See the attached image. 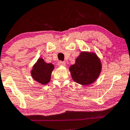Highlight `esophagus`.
Here are the masks:
<instances>
[{
  "mask_svg": "<svg viewBox=\"0 0 130 130\" xmlns=\"http://www.w3.org/2000/svg\"><path fill=\"white\" fill-rule=\"evenodd\" d=\"M58 65L59 66H65L66 65V63L64 62H62V61H59L58 62Z\"/></svg>",
  "mask_w": 130,
  "mask_h": 130,
  "instance_id": "obj_1",
  "label": "esophagus"
}]
</instances>
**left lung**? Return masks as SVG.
<instances>
[{
	"label": "left lung",
	"instance_id": "obj_1",
	"mask_svg": "<svg viewBox=\"0 0 130 130\" xmlns=\"http://www.w3.org/2000/svg\"><path fill=\"white\" fill-rule=\"evenodd\" d=\"M101 61L93 52H82L75 63L69 67L72 79L83 85H88L96 81L101 71Z\"/></svg>",
	"mask_w": 130,
	"mask_h": 130
}]
</instances>
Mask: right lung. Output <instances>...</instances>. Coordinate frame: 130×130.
Returning <instances> with one entry per match:
<instances>
[{
  "instance_id": "obj_1",
  "label": "right lung",
  "mask_w": 130,
  "mask_h": 130,
  "mask_svg": "<svg viewBox=\"0 0 130 130\" xmlns=\"http://www.w3.org/2000/svg\"><path fill=\"white\" fill-rule=\"evenodd\" d=\"M54 66L52 63H47L42 58H39L31 71L33 79L38 83L46 85L50 81L52 72Z\"/></svg>"
}]
</instances>
